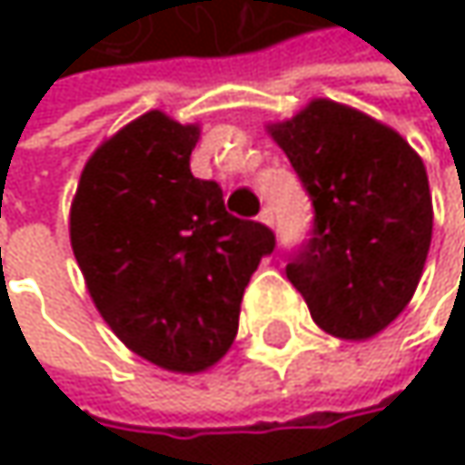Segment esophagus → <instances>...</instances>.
<instances>
[{
	"instance_id": "34e87169",
	"label": "esophagus",
	"mask_w": 465,
	"mask_h": 465,
	"mask_svg": "<svg viewBox=\"0 0 465 465\" xmlns=\"http://www.w3.org/2000/svg\"><path fill=\"white\" fill-rule=\"evenodd\" d=\"M258 221H261L263 226H269V229H272V226H274V213H272V207H263V210H261V215H258Z\"/></svg>"
}]
</instances>
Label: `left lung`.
I'll return each instance as SVG.
<instances>
[{
    "mask_svg": "<svg viewBox=\"0 0 465 465\" xmlns=\"http://www.w3.org/2000/svg\"><path fill=\"white\" fill-rule=\"evenodd\" d=\"M315 210L285 266L312 321L339 339H371L415 296L433 232L422 158L391 126L331 99L272 124Z\"/></svg>",
    "mask_w": 465,
    "mask_h": 465,
    "instance_id": "1",
    "label": "left lung"
}]
</instances>
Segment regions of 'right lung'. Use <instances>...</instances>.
<instances>
[{"instance_id":"add662e5","label":"right lung","mask_w":465,"mask_h":465,"mask_svg":"<svg viewBox=\"0 0 465 465\" xmlns=\"http://www.w3.org/2000/svg\"><path fill=\"white\" fill-rule=\"evenodd\" d=\"M199 126L150 110L96 147L69 213V239L99 315L144 361L193 374L232 347L261 258L263 223L226 213L191 174Z\"/></svg>"}]
</instances>
